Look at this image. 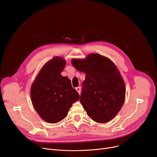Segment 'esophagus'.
Here are the masks:
<instances>
[{
  "instance_id": "obj_1",
  "label": "esophagus",
  "mask_w": 157,
  "mask_h": 157,
  "mask_svg": "<svg viewBox=\"0 0 157 157\" xmlns=\"http://www.w3.org/2000/svg\"><path fill=\"white\" fill-rule=\"evenodd\" d=\"M76 91L78 92V94H80V93H81V88L80 87H77L76 88Z\"/></svg>"
}]
</instances>
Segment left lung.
<instances>
[{"instance_id":"1","label":"left lung","mask_w":157,"mask_h":157,"mask_svg":"<svg viewBox=\"0 0 157 157\" xmlns=\"http://www.w3.org/2000/svg\"><path fill=\"white\" fill-rule=\"evenodd\" d=\"M71 63L86 74L79 101L87 114L97 123L111 121L122 108L126 93L116 65L98 53L89 54L84 59H73Z\"/></svg>"}]
</instances>
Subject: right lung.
Returning a JSON list of instances; mask_svg holds the SVG:
<instances>
[{"mask_svg": "<svg viewBox=\"0 0 157 157\" xmlns=\"http://www.w3.org/2000/svg\"><path fill=\"white\" fill-rule=\"evenodd\" d=\"M66 65L63 58L55 56L40 69L30 88L33 106L45 121L56 123L64 119L79 95L67 76L61 72Z\"/></svg>", "mask_w": 157, "mask_h": 157, "instance_id": "obj_1", "label": "right lung"}]
</instances>
